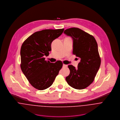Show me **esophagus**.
<instances>
[{
	"mask_svg": "<svg viewBox=\"0 0 120 120\" xmlns=\"http://www.w3.org/2000/svg\"><path fill=\"white\" fill-rule=\"evenodd\" d=\"M67 67H68V66H67V65H65V64H63V68H67Z\"/></svg>",
	"mask_w": 120,
	"mask_h": 120,
	"instance_id": "obj_1",
	"label": "esophagus"
}]
</instances>
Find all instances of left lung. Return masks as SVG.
<instances>
[{
  "label": "left lung",
  "instance_id": "obj_1",
  "mask_svg": "<svg viewBox=\"0 0 120 120\" xmlns=\"http://www.w3.org/2000/svg\"><path fill=\"white\" fill-rule=\"evenodd\" d=\"M64 33L72 38V53L80 60L78 68L68 65L70 72L66 81L74 89H85L93 82L101 65L97 42L92 35L79 28H69Z\"/></svg>",
  "mask_w": 120,
  "mask_h": 120
}]
</instances>
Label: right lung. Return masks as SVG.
Masks as SVG:
<instances>
[{
    "instance_id": "1",
    "label": "right lung",
    "mask_w": 120,
    "mask_h": 120,
    "mask_svg": "<svg viewBox=\"0 0 120 120\" xmlns=\"http://www.w3.org/2000/svg\"><path fill=\"white\" fill-rule=\"evenodd\" d=\"M64 29L44 30L30 36L22 43L21 50V68L31 86L43 90L52 84L63 66L61 61L51 63L45 60L51 50V43Z\"/></svg>"
}]
</instances>
